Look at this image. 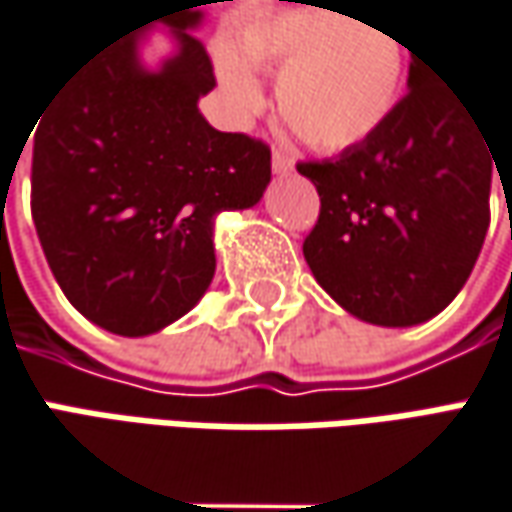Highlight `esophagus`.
<instances>
[{
	"mask_svg": "<svg viewBox=\"0 0 512 512\" xmlns=\"http://www.w3.org/2000/svg\"><path fill=\"white\" fill-rule=\"evenodd\" d=\"M272 168H275V174H289L292 168H295V160L289 157V154H283V151H272Z\"/></svg>",
	"mask_w": 512,
	"mask_h": 512,
	"instance_id": "1",
	"label": "esophagus"
}]
</instances>
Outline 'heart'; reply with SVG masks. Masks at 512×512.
Masks as SVG:
<instances>
[{"label":"heart","instance_id":"obj_1","mask_svg":"<svg viewBox=\"0 0 512 512\" xmlns=\"http://www.w3.org/2000/svg\"><path fill=\"white\" fill-rule=\"evenodd\" d=\"M237 51L280 71L283 120L321 151L361 143L387 123L407 71V51L395 31L323 8L272 13L240 31ZM217 77L237 111L260 105L257 79L229 48L217 54Z\"/></svg>","mask_w":512,"mask_h":512}]
</instances>
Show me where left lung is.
Wrapping results in <instances>:
<instances>
[{"label":"left lung","instance_id":"left-lung-1","mask_svg":"<svg viewBox=\"0 0 512 512\" xmlns=\"http://www.w3.org/2000/svg\"><path fill=\"white\" fill-rule=\"evenodd\" d=\"M407 85L367 140L298 163L321 197L303 257L346 312L378 326L438 315L470 278L490 226L496 154L481 114L418 54Z\"/></svg>","mask_w":512,"mask_h":512}]
</instances>
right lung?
<instances>
[{"label": "right lung", "instance_id": "obj_1", "mask_svg": "<svg viewBox=\"0 0 512 512\" xmlns=\"http://www.w3.org/2000/svg\"><path fill=\"white\" fill-rule=\"evenodd\" d=\"M151 16L181 51L160 72L136 59L139 31L85 62L36 125L31 214L59 289L88 321L137 338L183 318L214 278V217L249 209L272 151L197 111L214 79L191 34L200 5Z\"/></svg>", "mask_w": 512, "mask_h": 512}]
</instances>
